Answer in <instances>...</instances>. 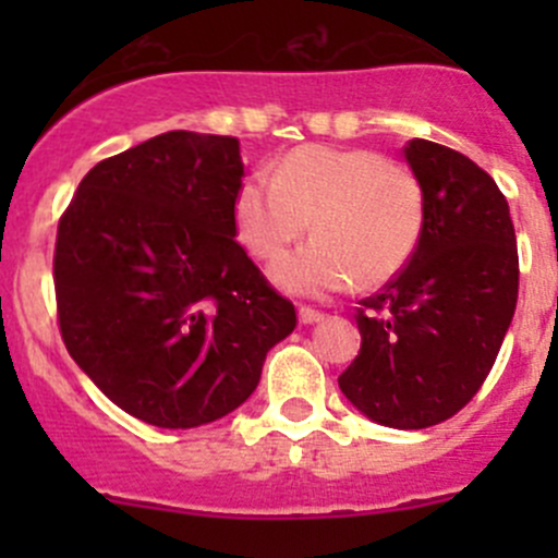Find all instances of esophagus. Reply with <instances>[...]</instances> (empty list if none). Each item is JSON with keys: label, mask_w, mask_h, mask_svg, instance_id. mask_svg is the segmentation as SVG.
<instances>
[{"label": "esophagus", "mask_w": 558, "mask_h": 558, "mask_svg": "<svg viewBox=\"0 0 558 558\" xmlns=\"http://www.w3.org/2000/svg\"><path fill=\"white\" fill-rule=\"evenodd\" d=\"M324 320V313L313 311V307H300V324H318Z\"/></svg>", "instance_id": "1"}]
</instances>
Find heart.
I'll return each mask as SVG.
<instances>
[{
    "instance_id": "1",
    "label": "heart",
    "mask_w": 558,
    "mask_h": 558,
    "mask_svg": "<svg viewBox=\"0 0 558 558\" xmlns=\"http://www.w3.org/2000/svg\"><path fill=\"white\" fill-rule=\"evenodd\" d=\"M311 240L272 267L294 294L326 296L397 278L426 223L424 185L408 165L369 148L302 145L272 174H251L234 196V229L258 262H275L307 232Z\"/></svg>"
}]
</instances>
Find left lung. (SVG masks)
Listing matches in <instances>:
<instances>
[{"instance_id":"1","label":"left lung","mask_w":558,"mask_h":558,"mask_svg":"<svg viewBox=\"0 0 558 558\" xmlns=\"http://www.w3.org/2000/svg\"><path fill=\"white\" fill-rule=\"evenodd\" d=\"M402 154L424 185V234L408 267L359 302L362 351L337 384L375 424L426 429L492 373L519 300V251L492 174L429 140Z\"/></svg>"}]
</instances>
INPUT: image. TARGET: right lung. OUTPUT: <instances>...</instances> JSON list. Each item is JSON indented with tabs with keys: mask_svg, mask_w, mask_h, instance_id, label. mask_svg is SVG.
Wrapping results in <instances>:
<instances>
[{
	"mask_svg": "<svg viewBox=\"0 0 558 558\" xmlns=\"http://www.w3.org/2000/svg\"><path fill=\"white\" fill-rule=\"evenodd\" d=\"M238 137L167 132L99 161L59 221L66 351L110 402L161 429L223 418L296 311L234 240Z\"/></svg>",
	"mask_w": 558,
	"mask_h": 558,
	"instance_id": "right-lung-1",
	"label": "right lung"
}]
</instances>
